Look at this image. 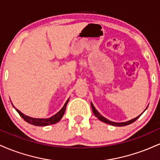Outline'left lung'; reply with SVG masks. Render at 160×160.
Wrapping results in <instances>:
<instances>
[{
  "mask_svg": "<svg viewBox=\"0 0 160 160\" xmlns=\"http://www.w3.org/2000/svg\"><path fill=\"white\" fill-rule=\"evenodd\" d=\"M91 106H92V109L93 113H94V115L95 116V117H97V118L99 120L102 121V122H105V123H108V124L111 125V126H127V125H129V124L132 123V122H135V121L137 119H138L139 117H140V116L141 115V114L139 115L138 117H135V118H134V119H132V120H131L126 121V122H112V121L108 120V119H106L105 117H104L103 116L101 115L100 113H98V111H97L96 109H95V107H94V106H93V104H92V102H91ZM146 109H147V108H146ZM146 109H145V110H146ZM145 110H144V111H145Z\"/></svg>",
  "mask_w": 160,
  "mask_h": 160,
  "instance_id": "1",
  "label": "left lung"
}]
</instances>
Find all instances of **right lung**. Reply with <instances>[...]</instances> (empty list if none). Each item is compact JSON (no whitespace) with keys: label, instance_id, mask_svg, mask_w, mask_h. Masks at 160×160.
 <instances>
[{"label":"right lung","instance_id":"right-lung-1","mask_svg":"<svg viewBox=\"0 0 160 160\" xmlns=\"http://www.w3.org/2000/svg\"><path fill=\"white\" fill-rule=\"evenodd\" d=\"M68 101H69V98L68 99L67 102H65V104H64L63 108H62V109L58 112V113H56L55 115H53L52 117H49V118H47V119L33 118V117H28V116L25 115L24 113H22L21 111H19V110H17V109H16V111L19 113V115L24 119V120H25L27 122H28V123L34 125V126H49V125H52V124L56 123V122H58V121H59L62 118L64 113H65L66 106H67Z\"/></svg>","mask_w":160,"mask_h":160}]
</instances>
